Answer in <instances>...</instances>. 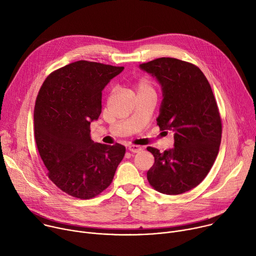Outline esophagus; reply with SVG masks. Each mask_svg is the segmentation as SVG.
I'll return each mask as SVG.
<instances>
[{"label": "esophagus", "mask_w": 256, "mask_h": 256, "mask_svg": "<svg viewBox=\"0 0 256 256\" xmlns=\"http://www.w3.org/2000/svg\"><path fill=\"white\" fill-rule=\"evenodd\" d=\"M128 151L132 152V153H138L140 150H142V147H140V146H136V144H130L128 146Z\"/></svg>", "instance_id": "obj_1"}]
</instances>
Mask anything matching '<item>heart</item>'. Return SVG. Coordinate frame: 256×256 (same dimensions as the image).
Instances as JSON below:
<instances>
[{
	"instance_id": "heart-1",
	"label": "heart",
	"mask_w": 256,
	"mask_h": 256,
	"mask_svg": "<svg viewBox=\"0 0 256 256\" xmlns=\"http://www.w3.org/2000/svg\"><path fill=\"white\" fill-rule=\"evenodd\" d=\"M134 89L136 95L138 94H148V93H155V88L152 81L148 78H140L134 83Z\"/></svg>"
}]
</instances>
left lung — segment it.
Returning <instances> with one entry per match:
<instances>
[{
    "label": "left lung",
    "mask_w": 256,
    "mask_h": 256,
    "mask_svg": "<svg viewBox=\"0 0 256 256\" xmlns=\"http://www.w3.org/2000/svg\"><path fill=\"white\" fill-rule=\"evenodd\" d=\"M140 66L162 87L157 124L175 132L174 148L163 153L147 148L155 158L148 181L161 194H184L206 178L220 149L222 120L216 98L204 72L192 62L159 58Z\"/></svg>",
    "instance_id": "1"
}]
</instances>
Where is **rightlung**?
Returning <instances> with one entry per match:
<instances>
[{
  "label": "right lung",
  "mask_w": 256,
  "mask_h": 256,
  "mask_svg": "<svg viewBox=\"0 0 256 256\" xmlns=\"http://www.w3.org/2000/svg\"><path fill=\"white\" fill-rule=\"evenodd\" d=\"M124 70L78 60L44 80L34 107V138L48 176L64 192L80 200L112 184L126 147L94 142L90 124L101 114L102 90Z\"/></svg>",
  "instance_id": "right-lung-1"
}]
</instances>
